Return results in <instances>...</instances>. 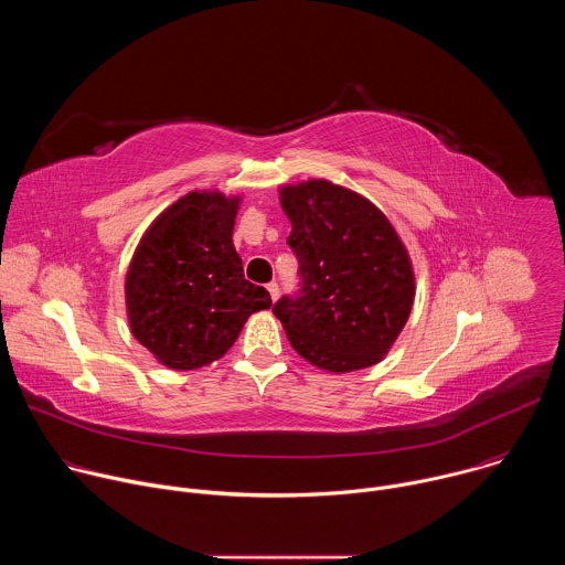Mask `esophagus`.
<instances>
[{"instance_id":"34e87169","label":"esophagus","mask_w":565,"mask_h":565,"mask_svg":"<svg viewBox=\"0 0 565 565\" xmlns=\"http://www.w3.org/2000/svg\"><path fill=\"white\" fill-rule=\"evenodd\" d=\"M266 290H268L270 299H273V301H277V297H279V286H277V284H268V286H266Z\"/></svg>"}]
</instances>
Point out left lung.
<instances>
[{"label": "left lung", "mask_w": 565, "mask_h": 565, "mask_svg": "<svg viewBox=\"0 0 565 565\" xmlns=\"http://www.w3.org/2000/svg\"><path fill=\"white\" fill-rule=\"evenodd\" d=\"M279 203L303 279L297 299L273 308L290 347L329 373L377 364L412 315L407 246L375 203L333 181L286 183Z\"/></svg>", "instance_id": "1"}]
</instances>
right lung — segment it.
<instances>
[{
  "label": "right lung",
  "mask_w": 565,
  "mask_h": 565,
  "mask_svg": "<svg viewBox=\"0 0 565 565\" xmlns=\"http://www.w3.org/2000/svg\"><path fill=\"white\" fill-rule=\"evenodd\" d=\"M238 194L194 190L140 236L125 275L131 335L168 369L194 371L223 358L253 312L273 306L246 281L232 244Z\"/></svg>",
  "instance_id": "1"
}]
</instances>
